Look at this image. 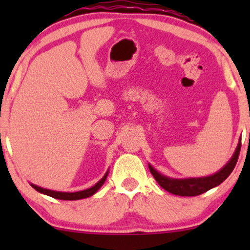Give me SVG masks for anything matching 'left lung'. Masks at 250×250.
<instances>
[{
    "label": "left lung",
    "instance_id": "obj_1",
    "mask_svg": "<svg viewBox=\"0 0 250 250\" xmlns=\"http://www.w3.org/2000/svg\"><path fill=\"white\" fill-rule=\"evenodd\" d=\"M241 150V143L237 146L236 150L233 155V157L230 159L227 165L221 169L220 171H217L216 174L211 175V176L207 177H197V179H187V180H175V179H169L157 173L155 169L149 166V170L153 174L154 179L156 180V182L163 189L169 191V193L174 195H179V196H196V195H201L206 191H208L209 189L216 187L220 183H222L227 177L230 175L233 169L236 166L237 159H239Z\"/></svg>",
    "mask_w": 250,
    "mask_h": 250
}]
</instances>
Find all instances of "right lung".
I'll use <instances>...</instances> for the list:
<instances>
[{"label": "right lung", "instance_id": "right-lung-1", "mask_svg": "<svg viewBox=\"0 0 250 250\" xmlns=\"http://www.w3.org/2000/svg\"><path fill=\"white\" fill-rule=\"evenodd\" d=\"M107 175H108V171L105 173L104 176H103L102 179L100 180L95 186H94V187L85 189V190H82V191H76V193H62V191H54V190H49V189L37 187V186H35V185H31V187L35 189V190L40 191V193L45 194V195H48V196H51V197H54V199H57V200H69V201L81 200V199H85V197H89V196H91V195L95 194L96 191L101 188V186L103 185V183H104L105 179H107Z\"/></svg>", "mask_w": 250, "mask_h": 250}]
</instances>
